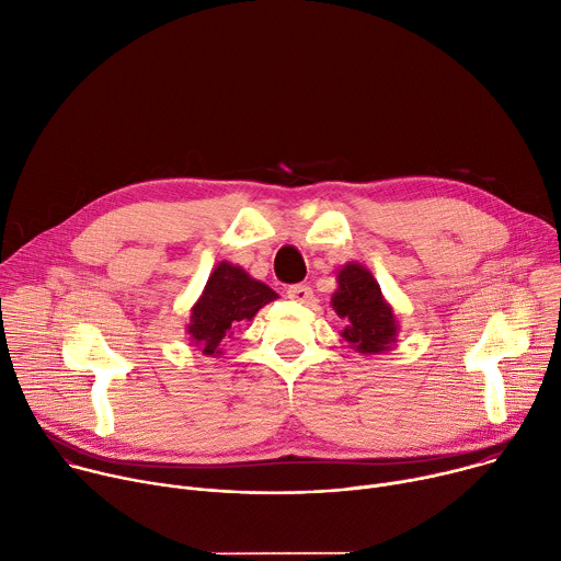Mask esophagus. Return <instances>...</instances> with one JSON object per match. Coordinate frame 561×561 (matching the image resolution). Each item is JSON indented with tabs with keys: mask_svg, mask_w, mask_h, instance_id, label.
Listing matches in <instances>:
<instances>
[{
	"mask_svg": "<svg viewBox=\"0 0 561 561\" xmlns=\"http://www.w3.org/2000/svg\"><path fill=\"white\" fill-rule=\"evenodd\" d=\"M288 297L293 301H299V304H309L313 299V290L311 286H304V284H295V286H288Z\"/></svg>",
	"mask_w": 561,
	"mask_h": 561,
	"instance_id": "34e87169",
	"label": "esophagus"
}]
</instances>
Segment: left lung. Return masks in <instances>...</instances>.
Here are the masks:
<instances>
[{"instance_id": "obj_1", "label": "left lung", "mask_w": 561, "mask_h": 561, "mask_svg": "<svg viewBox=\"0 0 561 561\" xmlns=\"http://www.w3.org/2000/svg\"><path fill=\"white\" fill-rule=\"evenodd\" d=\"M335 279L337 288L331 295V309L344 322L340 335L348 348L363 355L391 351L400 324L374 273L358 262H348L337 271Z\"/></svg>"}]
</instances>
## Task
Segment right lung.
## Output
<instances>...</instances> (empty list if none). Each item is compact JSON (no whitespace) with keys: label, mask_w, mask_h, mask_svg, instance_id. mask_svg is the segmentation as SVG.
Returning a JSON list of instances; mask_svg holds the SVG:
<instances>
[{"label":"right lung","mask_w":561,"mask_h":561,"mask_svg":"<svg viewBox=\"0 0 561 561\" xmlns=\"http://www.w3.org/2000/svg\"><path fill=\"white\" fill-rule=\"evenodd\" d=\"M273 299H277V293L271 286L250 277L241 266L219 262L190 309L185 331L192 346L203 355L219 358L224 342L232 337L234 329L250 322Z\"/></svg>","instance_id":"obj_1"}]
</instances>
